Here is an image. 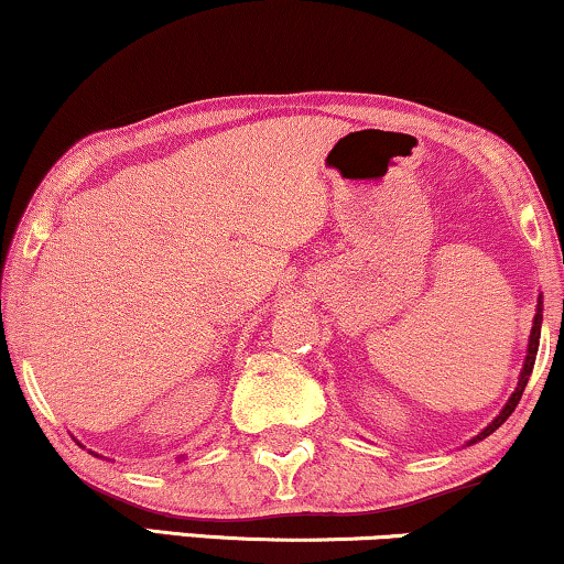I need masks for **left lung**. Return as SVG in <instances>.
<instances>
[{
    "instance_id": "1",
    "label": "left lung",
    "mask_w": 564,
    "mask_h": 564,
    "mask_svg": "<svg viewBox=\"0 0 564 564\" xmlns=\"http://www.w3.org/2000/svg\"><path fill=\"white\" fill-rule=\"evenodd\" d=\"M544 297L539 295L536 300V315H534V326H531V334H529V346H527V359H523V367H521V375H519V382H516V390L511 392V398H508V403L503 405V411H500L496 419H492L488 426H485L480 434L469 438L465 446H473L477 442H482V438H488L492 431H498L503 423L508 421V415L516 411V405H519V400L523 395V388H527L529 377H531V369H534V361H536V351H539V336H542V321H544Z\"/></svg>"
}]
</instances>
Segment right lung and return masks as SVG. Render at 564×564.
Here are the masks:
<instances>
[{"label":"right lung","instance_id":"obj_1","mask_svg":"<svg viewBox=\"0 0 564 564\" xmlns=\"http://www.w3.org/2000/svg\"><path fill=\"white\" fill-rule=\"evenodd\" d=\"M82 446V444H79ZM91 454H95V452H91ZM95 457H99V454H95ZM180 459H184V457H180Z\"/></svg>","mask_w":564,"mask_h":564}]
</instances>
